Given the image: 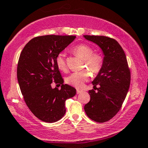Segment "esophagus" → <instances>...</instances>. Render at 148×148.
Returning a JSON list of instances; mask_svg holds the SVG:
<instances>
[{
    "instance_id": "obj_1",
    "label": "esophagus",
    "mask_w": 148,
    "mask_h": 148,
    "mask_svg": "<svg viewBox=\"0 0 148 148\" xmlns=\"http://www.w3.org/2000/svg\"><path fill=\"white\" fill-rule=\"evenodd\" d=\"M82 92V90H80V89H77V94H81V93Z\"/></svg>"
}]
</instances>
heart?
<instances>
[{
	"mask_svg": "<svg viewBox=\"0 0 148 148\" xmlns=\"http://www.w3.org/2000/svg\"><path fill=\"white\" fill-rule=\"evenodd\" d=\"M72 52L82 58L84 62V66H86L94 74H96L101 71L103 64V57L100 53H94V49L85 44H80L75 46L72 49ZM56 64L60 70L66 71L67 69L64 55L62 53L57 54L56 57ZM91 77V74L88 70L84 69L80 71L73 72L66 79V83L74 86L76 88H82L84 82Z\"/></svg>",
	"mask_w": 148,
	"mask_h": 148,
	"instance_id": "heart-1",
	"label": "heart"
}]
</instances>
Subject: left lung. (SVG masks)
I'll use <instances>...</instances> for the list:
<instances>
[{"mask_svg":"<svg viewBox=\"0 0 148 148\" xmlns=\"http://www.w3.org/2000/svg\"><path fill=\"white\" fill-rule=\"evenodd\" d=\"M84 37L98 45L104 54L101 69L92 82L94 89L88 91L90 101L84 111L93 121L106 122L122 106L130 87V71L125 52L116 40L106 36Z\"/></svg>","mask_w":148,"mask_h":148,"instance_id":"1","label":"left lung"}]
</instances>
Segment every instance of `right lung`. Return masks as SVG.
<instances>
[{"label": "right lung", "mask_w": 148, "mask_h": 148, "mask_svg": "<svg viewBox=\"0 0 148 148\" xmlns=\"http://www.w3.org/2000/svg\"><path fill=\"white\" fill-rule=\"evenodd\" d=\"M76 36L44 35L34 37L24 47L17 67V77L25 102L35 116L46 123L59 121L66 113L65 101L76 89L64 81L56 64L57 54ZM55 83L61 88L53 89Z\"/></svg>", "instance_id": "obj_1"}]
</instances>
